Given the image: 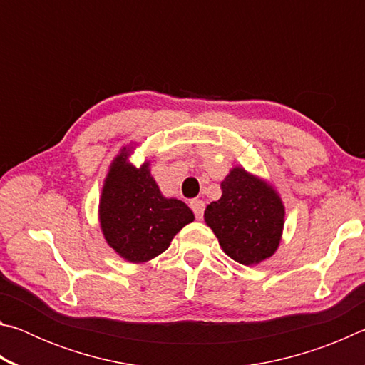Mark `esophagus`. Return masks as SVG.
<instances>
[{
  "label": "esophagus",
  "mask_w": 365,
  "mask_h": 365,
  "mask_svg": "<svg viewBox=\"0 0 365 365\" xmlns=\"http://www.w3.org/2000/svg\"><path fill=\"white\" fill-rule=\"evenodd\" d=\"M190 207H191V211L195 212V217L197 220H201L202 215H205V202H202L201 200H191Z\"/></svg>",
  "instance_id": "1"
}]
</instances>
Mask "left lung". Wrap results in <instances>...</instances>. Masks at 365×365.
I'll return each mask as SVG.
<instances>
[{
    "instance_id": "8db88e82",
    "label": "left lung",
    "mask_w": 365,
    "mask_h": 365,
    "mask_svg": "<svg viewBox=\"0 0 365 365\" xmlns=\"http://www.w3.org/2000/svg\"><path fill=\"white\" fill-rule=\"evenodd\" d=\"M222 196L206 207L205 220L222 250L243 265L259 264L279 248L285 207L270 185L243 168L220 183Z\"/></svg>"
}]
</instances>
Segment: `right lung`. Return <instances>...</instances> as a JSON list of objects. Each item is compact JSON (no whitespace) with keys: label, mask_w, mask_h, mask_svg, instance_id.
Listing matches in <instances>:
<instances>
[{"label":"right lung","mask_w":365,"mask_h":365,"mask_svg":"<svg viewBox=\"0 0 365 365\" xmlns=\"http://www.w3.org/2000/svg\"><path fill=\"white\" fill-rule=\"evenodd\" d=\"M127 159L123 148L110 165L100 200V222L110 248L125 261L140 264L168 250L195 215L183 201L160 195L150 163L137 169Z\"/></svg>","instance_id":"right-lung-1"}]
</instances>
